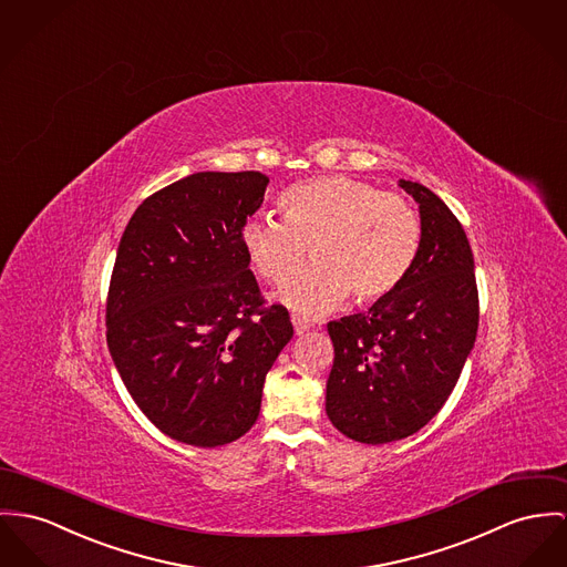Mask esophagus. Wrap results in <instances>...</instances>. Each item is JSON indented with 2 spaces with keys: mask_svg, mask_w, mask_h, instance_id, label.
<instances>
[{
  "mask_svg": "<svg viewBox=\"0 0 567 567\" xmlns=\"http://www.w3.org/2000/svg\"><path fill=\"white\" fill-rule=\"evenodd\" d=\"M291 321H293V328H296V334H305L306 330L310 328V321L302 317V315H293L291 317Z\"/></svg>",
  "mask_w": 567,
  "mask_h": 567,
  "instance_id": "obj_1",
  "label": "esophagus"
}]
</instances>
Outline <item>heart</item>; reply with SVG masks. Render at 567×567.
<instances>
[{"instance_id": "b5f03b06", "label": "heart", "mask_w": 567, "mask_h": 567, "mask_svg": "<svg viewBox=\"0 0 567 567\" xmlns=\"http://www.w3.org/2000/svg\"><path fill=\"white\" fill-rule=\"evenodd\" d=\"M287 219L257 218L241 239L265 280L287 285L285 305L319 315L341 302L373 305L391 296L419 252L421 219L408 198L346 175L308 178L280 198Z\"/></svg>"}]
</instances>
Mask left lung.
<instances>
[{"mask_svg": "<svg viewBox=\"0 0 567 567\" xmlns=\"http://www.w3.org/2000/svg\"><path fill=\"white\" fill-rule=\"evenodd\" d=\"M399 185L421 212L416 259L369 312L328 323L334 362L326 412L341 434L364 444L412 436L436 416L480 328L475 261L460 219L425 185Z\"/></svg>", "mask_w": 567, "mask_h": 567, "instance_id": "obj_1", "label": "left lung"}]
</instances>
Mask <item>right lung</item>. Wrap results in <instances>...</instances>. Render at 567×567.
<instances>
[{"label":"right lung","instance_id":"right-lung-1","mask_svg":"<svg viewBox=\"0 0 567 567\" xmlns=\"http://www.w3.org/2000/svg\"><path fill=\"white\" fill-rule=\"evenodd\" d=\"M267 183L255 171L185 176L135 209L118 244L107 348L148 421L192 446L228 444L257 423L265 375L293 337L241 239Z\"/></svg>","mask_w":567,"mask_h":567}]
</instances>
